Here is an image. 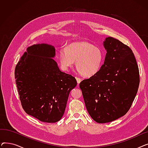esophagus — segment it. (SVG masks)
Returning <instances> with one entry per match:
<instances>
[{"label":"esophagus","instance_id":"obj_1","mask_svg":"<svg viewBox=\"0 0 148 148\" xmlns=\"http://www.w3.org/2000/svg\"><path fill=\"white\" fill-rule=\"evenodd\" d=\"M76 80H77V83H78V84H80V83L81 82V79L79 78V77H76Z\"/></svg>","mask_w":148,"mask_h":148}]
</instances>
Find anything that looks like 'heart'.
<instances>
[{"instance_id":"b5f03b06","label":"heart","mask_w":148,"mask_h":148,"mask_svg":"<svg viewBox=\"0 0 148 148\" xmlns=\"http://www.w3.org/2000/svg\"><path fill=\"white\" fill-rule=\"evenodd\" d=\"M62 67L65 70L75 64L84 76L92 77L101 69L105 59L103 50L87 41H78L68 44L59 54Z\"/></svg>"}]
</instances>
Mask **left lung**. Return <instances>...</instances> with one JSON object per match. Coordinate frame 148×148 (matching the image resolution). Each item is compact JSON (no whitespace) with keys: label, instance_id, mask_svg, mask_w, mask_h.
<instances>
[{"label":"left lung","instance_id":"8db88e82","mask_svg":"<svg viewBox=\"0 0 148 148\" xmlns=\"http://www.w3.org/2000/svg\"><path fill=\"white\" fill-rule=\"evenodd\" d=\"M107 51L100 71L80 83L86 109L98 123L118 119L129 110L139 86V71L133 51L112 37L103 42Z\"/></svg>","mask_w":148,"mask_h":148}]
</instances>
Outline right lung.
Here are the masks:
<instances>
[{
  "instance_id": "add662e5",
  "label": "right lung",
  "mask_w": 148,
  "mask_h": 148,
  "mask_svg": "<svg viewBox=\"0 0 148 148\" xmlns=\"http://www.w3.org/2000/svg\"><path fill=\"white\" fill-rule=\"evenodd\" d=\"M54 47H28L15 69V79L23 109L40 121L54 123L63 116L69 94L77 86L71 75L62 72L54 58Z\"/></svg>"
}]
</instances>
